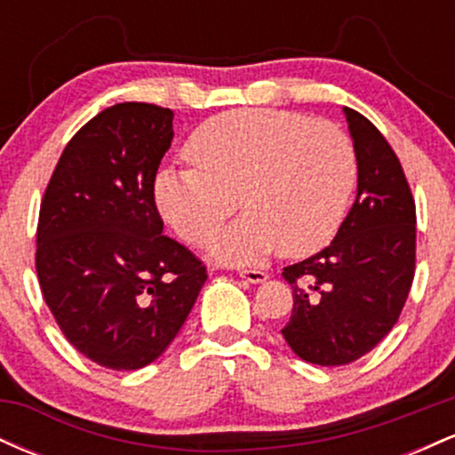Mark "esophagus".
<instances>
[{
	"mask_svg": "<svg viewBox=\"0 0 455 455\" xmlns=\"http://www.w3.org/2000/svg\"><path fill=\"white\" fill-rule=\"evenodd\" d=\"M239 275H242L243 280L252 282V284H260V282H265L269 278V275L260 269H242L239 271Z\"/></svg>",
	"mask_w": 455,
	"mask_h": 455,
	"instance_id": "34e87169",
	"label": "esophagus"
}]
</instances>
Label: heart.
Segmentation results:
<instances>
[{
  "instance_id": "obj_1",
  "label": "heart",
  "mask_w": 455,
  "mask_h": 455,
  "mask_svg": "<svg viewBox=\"0 0 455 455\" xmlns=\"http://www.w3.org/2000/svg\"><path fill=\"white\" fill-rule=\"evenodd\" d=\"M192 169L156 175L162 220L192 245L205 243L231 216L245 213L210 242L212 259L245 265L271 250L286 259L331 242L357 181V156L336 124L274 108H237L207 119L188 139Z\"/></svg>"
}]
</instances>
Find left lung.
<instances>
[{
  "mask_svg": "<svg viewBox=\"0 0 455 455\" xmlns=\"http://www.w3.org/2000/svg\"><path fill=\"white\" fill-rule=\"evenodd\" d=\"M342 111L357 196L325 250L282 271L293 289L282 336L316 365H347L372 351L398 321L415 275V201L398 156L362 113Z\"/></svg>",
  "mask_w": 455,
  "mask_h": 455,
  "instance_id": "8db88e82",
  "label": "left lung"
}]
</instances>
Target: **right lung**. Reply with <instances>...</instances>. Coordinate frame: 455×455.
I'll use <instances>...</instances> for the list:
<instances>
[{"instance_id":"right-lung-1","label":"right lung","mask_w":455,"mask_h":455,"mask_svg":"<svg viewBox=\"0 0 455 455\" xmlns=\"http://www.w3.org/2000/svg\"><path fill=\"white\" fill-rule=\"evenodd\" d=\"M173 111L122 102L66 145L38 218L40 289L68 342L93 363L139 370L166 351L207 274L162 235L154 181Z\"/></svg>"}]
</instances>
